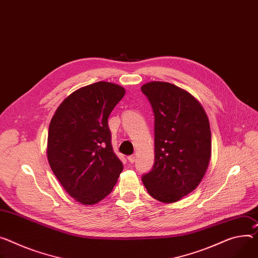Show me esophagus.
Segmentation results:
<instances>
[{
  "label": "esophagus",
  "instance_id": "1",
  "mask_svg": "<svg viewBox=\"0 0 258 258\" xmlns=\"http://www.w3.org/2000/svg\"><path fill=\"white\" fill-rule=\"evenodd\" d=\"M135 158H136V157H135L134 155H131V156L128 157V161H129L130 163H133V162L135 161Z\"/></svg>",
  "mask_w": 258,
  "mask_h": 258
}]
</instances>
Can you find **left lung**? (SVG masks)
<instances>
[{
  "mask_svg": "<svg viewBox=\"0 0 258 258\" xmlns=\"http://www.w3.org/2000/svg\"><path fill=\"white\" fill-rule=\"evenodd\" d=\"M142 91L155 116V164L143 183L155 200L175 203L200 185L208 169L209 118L190 93L172 84L151 82Z\"/></svg>",
  "mask_w": 258,
  "mask_h": 258,
  "instance_id": "left-lung-1",
  "label": "left lung"
}]
</instances>
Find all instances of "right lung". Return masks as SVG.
Returning a JSON list of instances; mask_svg holds the SVG:
<instances>
[{"label": "right lung", "instance_id": "right-lung-1", "mask_svg": "<svg viewBox=\"0 0 258 258\" xmlns=\"http://www.w3.org/2000/svg\"><path fill=\"white\" fill-rule=\"evenodd\" d=\"M125 92L107 82L83 87L64 99L50 121L49 166L66 192L83 205L101 202L123 171L111 147L108 116Z\"/></svg>", "mask_w": 258, "mask_h": 258}]
</instances>
